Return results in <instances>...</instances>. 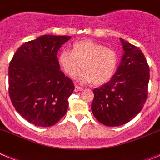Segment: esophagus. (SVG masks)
<instances>
[{
  "label": "esophagus",
  "instance_id": "esophagus-1",
  "mask_svg": "<svg viewBox=\"0 0 160 160\" xmlns=\"http://www.w3.org/2000/svg\"><path fill=\"white\" fill-rule=\"evenodd\" d=\"M81 90H82V87H78V86H75V87H74V91H75V92L81 91Z\"/></svg>",
  "mask_w": 160,
  "mask_h": 160
}]
</instances>
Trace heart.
I'll return each instance as SVG.
<instances>
[{"label":"heart","mask_w":160,"mask_h":160,"mask_svg":"<svg viewBox=\"0 0 160 160\" xmlns=\"http://www.w3.org/2000/svg\"><path fill=\"white\" fill-rule=\"evenodd\" d=\"M119 54L115 49L90 40L77 42L72 45V50H62L58 56V62L70 78L78 76L82 83L101 86L111 81L118 65Z\"/></svg>","instance_id":"heart-1"}]
</instances>
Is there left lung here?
I'll return each instance as SVG.
<instances>
[{
  "instance_id": "left-lung-1",
  "label": "left lung",
  "mask_w": 160,
  "mask_h": 160,
  "mask_svg": "<svg viewBox=\"0 0 160 160\" xmlns=\"http://www.w3.org/2000/svg\"><path fill=\"white\" fill-rule=\"evenodd\" d=\"M123 54L111 81L95 88L91 111L107 127L123 125L135 118L148 98L149 66L138 47L120 38Z\"/></svg>"
}]
</instances>
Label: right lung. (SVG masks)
Wrapping results in <instances>:
<instances>
[{"label": "right lung", "mask_w": 160, "mask_h": 160, "mask_svg": "<svg viewBox=\"0 0 160 160\" xmlns=\"http://www.w3.org/2000/svg\"><path fill=\"white\" fill-rule=\"evenodd\" d=\"M70 38L43 35L22 45L11 60V102L18 114L35 126H53L67 111L74 85L60 70L57 53Z\"/></svg>", "instance_id": "1"}]
</instances>
